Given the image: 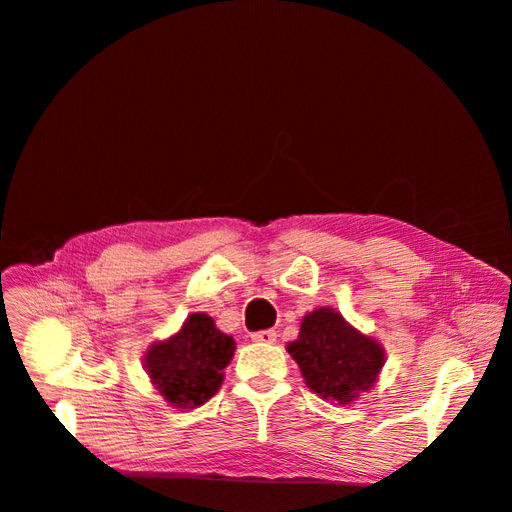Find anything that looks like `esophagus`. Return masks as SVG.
Returning <instances> with one entry per match:
<instances>
[{
  "label": "esophagus",
  "mask_w": 512,
  "mask_h": 512,
  "mask_svg": "<svg viewBox=\"0 0 512 512\" xmlns=\"http://www.w3.org/2000/svg\"><path fill=\"white\" fill-rule=\"evenodd\" d=\"M276 332L274 330H259V332H253L251 338L253 342H261V344H274L276 342Z\"/></svg>",
  "instance_id": "1"
}]
</instances>
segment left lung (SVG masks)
Instances as JSON below:
<instances>
[{
    "label": "left lung",
    "instance_id": "1",
    "mask_svg": "<svg viewBox=\"0 0 512 512\" xmlns=\"http://www.w3.org/2000/svg\"><path fill=\"white\" fill-rule=\"evenodd\" d=\"M288 353L299 363L307 386L338 405H351L384 367L382 346L348 326L334 309L309 313Z\"/></svg>",
    "mask_w": 512,
    "mask_h": 512
}]
</instances>
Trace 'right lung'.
Here are the masks:
<instances>
[{"label": "right lung", "mask_w": 512, "mask_h": 512, "mask_svg": "<svg viewBox=\"0 0 512 512\" xmlns=\"http://www.w3.org/2000/svg\"><path fill=\"white\" fill-rule=\"evenodd\" d=\"M232 355V336L215 328L209 315L193 313L176 336L149 348L145 369L174 407H199L218 392Z\"/></svg>", "instance_id": "add662e5"}]
</instances>
